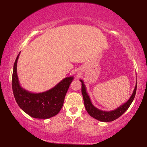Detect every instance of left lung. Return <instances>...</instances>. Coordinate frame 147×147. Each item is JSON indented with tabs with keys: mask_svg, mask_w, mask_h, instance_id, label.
<instances>
[{
	"mask_svg": "<svg viewBox=\"0 0 147 147\" xmlns=\"http://www.w3.org/2000/svg\"><path fill=\"white\" fill-rule=\"evenodd\" d=\"M80 82H82V96H83L84 106H85L86 110H87L88 113L92 117H93L95 119L101 122L113 121V120L119 118L120 116H122L128 110V108L130 107V106L131 105L132 102L134 98V96H135L136 87H137V82H136L133 93H132L131 96H130L129 100L126 102H125V103L114 110H111V111H103V110H101L97 108H96L92 104L91 100H90V96L88 94L87 92H86L85 84H84V82L82 80H80Z\"/></svg>",
	"mask_w": 147,
	"mask_h": 147,
	"instance_id": "1",
	"label": "left lung"
}]
</instances>
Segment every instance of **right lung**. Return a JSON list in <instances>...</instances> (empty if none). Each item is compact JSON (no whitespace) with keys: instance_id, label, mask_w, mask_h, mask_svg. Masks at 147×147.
Returning a JSON list of instances; mask_svg holds the SVG:
<instances>
[{"instance_id":"add662e5","label":"right lung","mask_w":147,"mask_h":147,"mask_svg":"<svg viewBox=\"0 0 147 147\" xmlns=\"http://www.w3.org/2000/svg\"><path fill=\"white\" fill-rule=\"evenodd\" d=\"M20 53L13 66L12 88L15 100L25 113L33 118L47 119L59 113L74 76L64 78L53 88L41 93H32L23 89L19 84L17 65Z\"/></svg>"}]
</instances>
